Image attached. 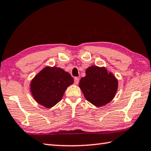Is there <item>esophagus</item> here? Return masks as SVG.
<instances>
[{
	"label": "esophagus",
	"instance_id": "obj_1",
	"mask_svg": "<svg viewBox=\"0 0 151 151\" xmlns=\"http://www.w3.org/2000/svg\"><path fill=\"white\" fill-rule=\"evenodd\" d=\"M79 79L78 78H75V79H74V83L76 85H78L79 83Z\"/></svg>",
	"mask_w": 151,
	"mask_h": 151
}]
</instances>
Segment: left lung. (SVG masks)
Listing matches in <instances>:
<instances>
[{
    "mask_svg": "<svg viewBox=\"0 0 151 151\" xmlns=\"http://www.w3.org/2000/svg\"><path fill=\"white\" fill-rule=\"evenodd\" d=\"M85 73L79 87L86 100L97 107L109 103L117 92L118 82L116 77L108 72L105 67L96 66L87 68Z\"/></svg>",
    "mask_w": 151,
    "mask_h": 151,
    "instance_id": "8db88e82",
    "label": "left lung"
}]
</instances>
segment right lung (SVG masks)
Segmentation results:
<instances>
[{"mask_svg":"<svg viewBox=\"0 0 151 151\" xmlns=\"http://www.w3.org/2000/svg\"><path fill=\"white\" fill-rule=\"evenodd\" d=\"M73 83L68 72L60 68L47 66L31 80L30 90L37 103L50 109L61 101L67 87Z\"/></svg>","mask_w":151,"mask_h":151,"instance_id":"obj_1","label":"right lung"}]
</instances>
